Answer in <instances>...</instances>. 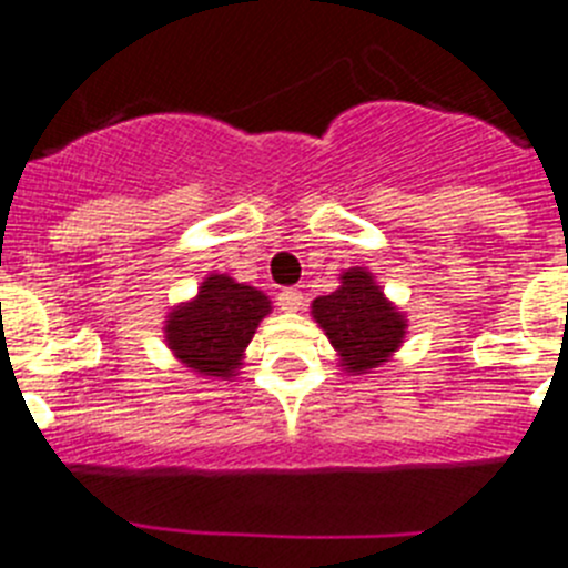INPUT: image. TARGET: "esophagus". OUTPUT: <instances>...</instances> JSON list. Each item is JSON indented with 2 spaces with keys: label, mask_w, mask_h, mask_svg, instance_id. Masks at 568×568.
Wrapping results in <instances>:
<instances>
[{
  "label": "esophagus",
  "mask_w": 568,
  "mask_h": 568,
  "mask_svg": "<svg viewBox=\"0 0 568 568\" xmlns=\"http://www.w3.org/2000/svg\"><path fill=\"white\" fill-rule=\"evenodd\" d=\"M275 301H278V306L284 312H298L304 306V293H298V290H281Z\"/></svg>",
  "instance_id": "34e87169"
}]
</instances>
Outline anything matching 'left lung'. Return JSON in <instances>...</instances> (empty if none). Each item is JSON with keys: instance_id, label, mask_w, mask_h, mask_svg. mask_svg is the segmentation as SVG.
I'll return each mask as SVG.
<instances>
[{"instance_id": "8db88e82", "label": "left lung", "mask_w": 568, "mask_h": 568, "mask_svg": "<svg viewBox=\"0 0 568 568\" xmlns=\"http://www.w3.org/2000/svg\"><path fill=\"white\" fill-rule=\"evenodd\" d=\"M312 317L337 351V365L348 376L382 368L407 337V315L365 267L343 270L339 287L312 301Z\"/></svg>"}]
</instances>
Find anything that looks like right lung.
Listing matches in <instances>:
<instances>
[{
	"instance_id": "add662e5",
	"label": "right lung",
	"mask_w": 568,
	"mask_h": 568,
	"mask_svg": "<svg viewBox=\"0 0 568 568\" xmlns=\"http://www.w3.org/2000/svg\"><path fill=\"white\" fill-rule=\"evenodd\" d=\"M273 312L267 295L225 273H209L197 295L166 312L164 343L200 379L240 376L245 348Z\"/></svg>"
}]
</instances>
